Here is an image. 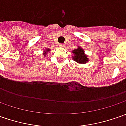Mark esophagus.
Here are the masks:
<instances>
[{"label":"esophagus","mask_w":126,"mask_h":126,"mask_svg":"<svg viewBox=\"0 0 126 126\" xmlns=\"http://www.w3.org/2000/svg\"><path fill=\"white\" fill-rule=\"evenodd\" d=\"M59 46H60V47H65V45H64V44H62V43H60V44L59 45Z\"/></svg>","instance_id":"obj_1"}]
</instances>
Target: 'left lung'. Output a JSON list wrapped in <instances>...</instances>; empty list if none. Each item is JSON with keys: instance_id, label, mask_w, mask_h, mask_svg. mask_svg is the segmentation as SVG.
Returning <instances> with one entry per match:
<instances>
[{"instance_id": "8db88e82", "label": "left lung", "mask_w": 126, "mask_h": 126, "mask_svg": "<svg viewBox=\"0 0 126 126\" xmlns=\"http://www.w3.org/2000/svg\"><path fill=\"white\" fill-rule=\"evenodd\" d=\"M72 53L74 54V55L72 56L74 61L79 64H86L89 61L88 57L85 55L84 50L80 46H78L76 49L72 50Z\"/></svg>"}]
</instances>
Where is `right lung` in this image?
I'll list each match as a JSON object with an SVG mask.
<instances>
[{
    "mask_svg": "<svg viewBox=\"0 0 126 126\" xmlns=\"http://www.w3.org/2000/svg\"><path fill=\"white\" fill-rule=\"evenodd\" d=\"M43 52H44L43 53V55L46 57V55H47V53H48L49 52H50V50L49 48H46V50H44V51H43Z\"/></svg>",
    "mask_w": 126,
    "mask_h": 126,
    "instance_id": "right-lung-1",
    "label": "right lung"
}]
</instances>
